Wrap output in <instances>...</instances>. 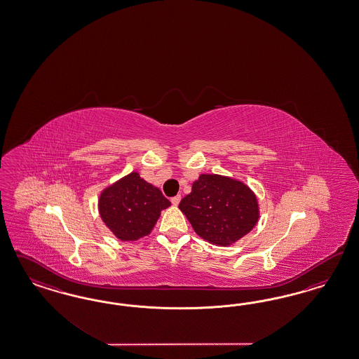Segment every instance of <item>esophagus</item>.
<instances>
[{
    "label": "esophagus",
    "instance_id": "esophagus-1",
    "mask_svg": "<svg viewBox=\"0 0 359 359\" xmlns=\"http://www.w3.org/2000/svg\"><path fill=\"white\" fill-rule=\"evenodd\" d=\"M180 200H182V196H175V197H172V198H171V203H172V205H175V207H176V205H179Z\"/></svg>",
    "mask_w": 359,
    "mask_h": 359
}]
</instances>
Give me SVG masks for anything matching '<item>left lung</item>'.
Wrapping results in <instances>:
<instances>
[{
	"label": "left lung",
	"instance_id": "left-lung-1",
	"mask_svg": "<svg viewBox=\"0 0 359 359\" xmlns=\"http://www.w3.org/2000/svg\"><path fill=\"white\" fill-rule=\"evenodd\" d=\"M179 209L198 237L224 248L249 234L259 219L258 198L250 187L224 175H200Z\"/></svg>",
	"mask_w": 359,
	"mask_h": 359
}]
</instances>
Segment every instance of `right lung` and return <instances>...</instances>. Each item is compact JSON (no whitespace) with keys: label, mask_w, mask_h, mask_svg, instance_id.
Instances as JSON below:
<instances>
[{"label":"right lung","mask_w":359,"mask_h":359,"mask_svg":"<svg viewBox=\"0 0 359 359\" xmlns=\"http://www.w3.org/2000/svg\"><path fill=\"white\" fill-rule=\"evenodd\" d=\"M171 205L161 189L137 171L105 187L98 196V213L120 241L134 242L151 233L163 209Z\"/></svg>","instance_id":"right-lung-1"}]
</instances>
